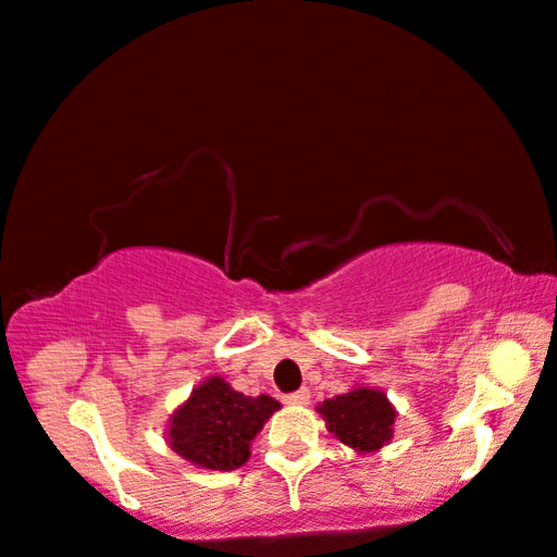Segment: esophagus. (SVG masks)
Segmentation results:
<instances>
[{
	"mask_svg": "<svg viewBox=\"0 0 557 557\" xmlns=\"http://www.w3.org/2000/svg\"><path fill=\"white\" fill-rule=\"evenodd\" d=\"M309 399H311V392L306 389V386H301V389L296 392H288L284 397L286 405H309Z\"/></svg>",
	"mask_w": 557,
	"mask_h": 557,
	"instance_id": "esophagus-1",
	"label": "esophagus"
}]
</instances>
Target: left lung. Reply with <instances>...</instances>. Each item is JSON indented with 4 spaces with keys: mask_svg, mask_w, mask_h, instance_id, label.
<instances>
[{
    "mask_svg": "<svg viewBox=\"0 0 557 557\" xmlns=\"http://www.w3.org/2000/svg\"><path fill=\"white\" fill-rule=\"evenodd\" d=\"M319 409L326 419L329 432L359 453H374L392 440L394 409L384 392L359 386L326 399Z\"/></svg>",
    "mask_w": 557,
    "mask_h": 557,
    "instance_id": "left-lung-1",
    "label": "left lung"
}]
</instances>
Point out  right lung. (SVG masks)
I'll list each match as a JSON object with an SVG mask.
<instances>
[{
	"label": "right lung",
	"mask_w": 557,
	"mask_h": 557,
	"mask_svg": "<svg viewBox=\"0 0 557 557\" xmlns=\"http://www.w3.org/2000/svg\"><path fill=\"white\" fill-rule=\"evenodd\" d=\"M281 405L273 397H246L221 376L196 386L171 419V447L206 470H236L251 455V442Z\"/></svg>",
	"instance_id": "right-lung-1"
}]
</instances>
